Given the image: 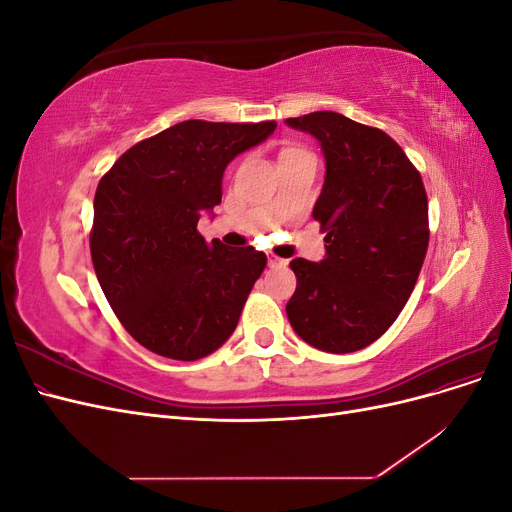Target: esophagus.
Returning a JSON list of instances; mask_svg holds the SVG:
<instances>
[{"mask_svg": "<svg viewBox=\"0 0 512 512\" xmlns=\"http://www.w3.org/2000/svg\"><path fill=\"white\" fill-rule=\"evenodd\" d=\"M286 262H288V260H284V258H280V256H275V254H271V256H269V265H271V267L286 265Z\"/></svg>", "mask_w": 512, "mask_h": 512, "instance_id": "1", "label": "esophagus"}]
</instances>
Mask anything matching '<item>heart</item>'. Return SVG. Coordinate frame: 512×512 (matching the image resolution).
<instances>
[{
	"label": "heart",
	"mask_w": 512,
	"mask_h": 512,
	"mask_svg": "<svg viewBox=\"0 0 512 512\" xmlns=\"http://www.w3.org/2000/svg\"><path fill=\"white\" fill-rule=\"evenodd\" d=\"M288 151H297V149H286V151H284V153H288Z\"/></svg>",
	"instance_id": "obj_1"
}]
</instances>
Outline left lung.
Returning <instances> with one entry per match:
<instances>
[{
    "mask_svg": "<svg viewBox=\"0 0 512 512\" xmlns=\"http://www.w3.org/2000/svg\"><path fill=\"white\" fill-rule=\"evenodd\" d=\"M314 134L327 177L314 220L327 232L320 262L294 258L297 290L286 314L297 335L324 352L374 344L408 303L429 245L427 192L393 138L333 111L288 117Z\"/></svg>",
    "mask_w": 512,
    "mask_h": 512,
    "instance_id": "8db88e82",
    "label": "left lung"
}]
</instances>
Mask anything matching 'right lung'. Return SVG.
Wrapping results in <instances>:
<instances>
[{"label":"right lung","instance_id":"1","mask_svg":"<svg viewBox=\"0 0 512 512\" xmlns=\"http://www.w3.org/2000/svg\"><path fill=\"white\" fill-rule=\"evenodd\" d=\"M275 126L181 121L130 147L102 175L91 262L123 329L147 350L196 361L237 329L267 256L252 245L207 243L198 218L222 203L228 162Z\"/></svg>","mask_w":512,"mask_h":512}]
</instances>
